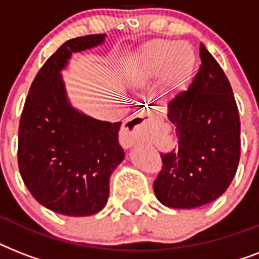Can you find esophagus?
I'll return each instance as SVG.
<instances>
[{
	"instance_id": "obj_1",
	"label": "esophagus",
	"mask_w": 259,
	"mask_h": 259,
	"mask_svg": "<svg viewBox=\"0 0 259 259\" xmlns=\"http://www.w3.org/2000/svg\"><path fill=\"white\" fill-rule=\"evenodd\" d=\"M156 118V114L149 109H140L134 113L127 123L122 127L121 144L123 148L133 146L145 134L149 123Z\"/></svg>"
}]
</instances>
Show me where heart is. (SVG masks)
<instances>
[{
  "mask_svg": "<svg viewBox=\"0 0 259 259\" xmlns=\"http://www.w3.org/2000/svg\"><path fill=\"white\" fill-rule=\"evenodd\" d=\"M196 60V51L189 42L154 38L138 52L136 76L142 82L158 78L162 91L170 94L187 84Z\"/></svg>",
  "mask_w": 259,
  "mask_h": 259,
  "instance_id": "1",
  "label": "heart"
}]
</instances>
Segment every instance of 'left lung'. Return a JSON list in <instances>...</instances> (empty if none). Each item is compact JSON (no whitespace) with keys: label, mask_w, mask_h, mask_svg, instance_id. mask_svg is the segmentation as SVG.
Segmentation results:
<instances>
[{"label":"left lung","mask_w":259,"mask_h":259,"mask_svg":"<svg viewBox=\"0 0 259 259\" xmlns=\"http://www.w3.org/2000/svg\"><path fill=\"white\" fill-rule=\"evenodd\" d=\"M192 83L168 105L179 149L161 154L154 195L170 208H197L226 192L241 157V122L229 79L200 44Z\"/></svg>","instance_id":"8db88e82"}]
</instances>
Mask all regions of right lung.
I'll return each instance as SVG.
<instances>
[{"instance_id":"obj_1","label":"right lung","mask_w":259,"mask_h":259,"mask_svg":"<svg viewBox=\"0 0 259 259\" xmlns=\"http://www.w3.org/2000/svg\"><path fill=\"white\" fill-rule=\"evenodd\" d=\"M106 34L68 40L36 75L18 127V168L41 205L67 217L99 212L109 199L111 173L125 158L121 122L99 121L71 105L62 71L72 54L95 48Z\"/></svg>"}]
</instances>
